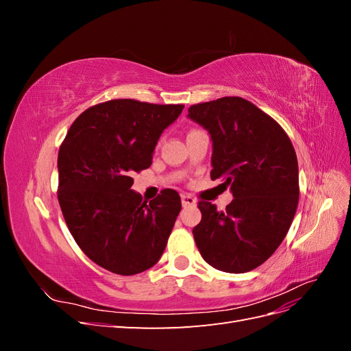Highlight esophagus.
<instances>
[{"instance_id":"esophagus-1","label":"esophagus","mask_w":351,"mask_h":351,"mask_svg":"<svg viewBox=\"0 0 351 351\" xmlns=\"http://www.w3.org/2000/svg\"><path fill=\"white\" fill-rule=\"evenodd\" d=\"M182 204L183 206H195L196 199L190 195H182Z\"/></svg>"}]
</instances>
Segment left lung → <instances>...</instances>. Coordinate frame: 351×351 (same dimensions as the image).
Returning <instances> with one entry per match:
<instances>
[{"label": "left lung", "mask_w": 351, "mask_h": 351, "mask_svg": "<svg viewBox=\"0 0 351 351\" xmlns=\"http://www.w3.org/2000/svg\"><path fill=\"white\" fill-rule=\"evenodd\" d=\"M189 117L210 134V178H221L234 197L224 212L199 202L196 246L215 269L249 272L290 230L300 193L295 151L272 117L240 97L192 105Z\"/></svg>", "instance_id": "8db88e82"}]
</instances>
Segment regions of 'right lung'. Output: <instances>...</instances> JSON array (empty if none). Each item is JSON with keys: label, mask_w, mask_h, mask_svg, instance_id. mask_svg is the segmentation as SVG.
<instances>
[{"label": "right lung", "mask_w": 351, "mask_h": 351, "mask_svg": "<svg viewBox=\"0 0 351 351\" xmlns=\"http://www.w3.org/2000/svg\"><path fill=\"white\" fill-rule=\"evenodd\" d=\"M184 105L112 99L82 112L58 151V202L86 256L104 269L134 275L159 261L182 199L165 189L149 205L132 190L149 168L159 136Z\"/></svg>", "instance_id": "1"}]
</instances>
